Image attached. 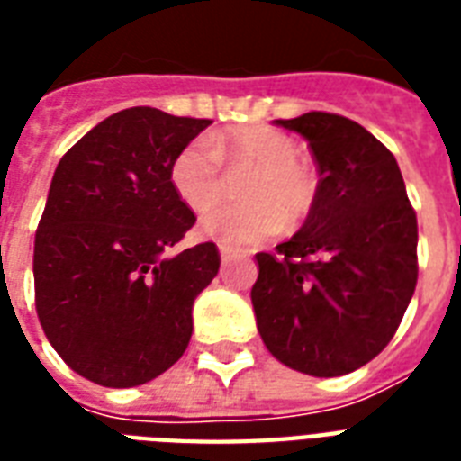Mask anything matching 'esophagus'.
<instances>
[{"instance_id": "1", "label": "esophagus", "mask_w": 461, "mask_h": 461, "mask_svg": "<svg viewBox=\"0 0 461 461\" xmlns=\"http://www.w3.org/2000/svg\"><path fill=\"white\" fill-rule=\"evenodd\" d=\"M220 256H222V263H227V260L246 258V253L234 251V249H230V246H224V244H220Z\"/></svg>"}]
</instances>
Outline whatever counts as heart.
Returning <instances> with one entry per match:
<instances>
[{"label": "heart", "mask_w": 461, "mask_h": 461, "mask_svg": "<svg viewBox=\"0 0 461 461\" xmlns=\"http://www.w3.org/2000/svg\"><path fill=\"white\" fill-rule=\"evenodd\" d=\"M227 169L251 167L241 181L249 201L217 203L201 215V231L227 246H249L282 230L285 217L302 220L311 212L318 179L306 159L296 155V140L270 126H239L191 140L172 159L169 181L188 208L201 210L220 198Z\"/></svg>", "instance_id": "b5f03b06"}]
</instances>
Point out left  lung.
Listing matches in <instances>:
<instances>
[{
    "label": "left lung",
    "mask_w": 461,
    "mask_h": 461,
    "mask_svg": "<svg viewBox=\"0 0 461 461\" xmlns=\"http://www.w3.org/2000/svg\"><path fill=\"white\" fill-rule=\"evenodd\" d=\"M318 165L306 222L275 253H256L251 289L267 351L294 371L335 378L385 349L416 289V212L394 155L330 112L277 119Z\"/></svg>",
    "instance_id": "left-lung-1"
}]
</instances>
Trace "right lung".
Listing matches in <instances>:
<instances>
[{
	"label": "right lung",
	"instance_id": "add662e5",
	"mask_svg": "<svg viewBox=\"0 0 461 461\" xmlns=\"http://www.w3.org/2000/svg\"><path fill=\"white\" fill-rule=\"evenodd\" d=\"M208 124L122 110L54 169L35 231V308L54 351L97 385H143L186 351L220 251L205 241L169 256L195 224L169 167Z\"/></svg>",
	"mask_w": 461,
	"mask_h": 461
}]
</instances>
